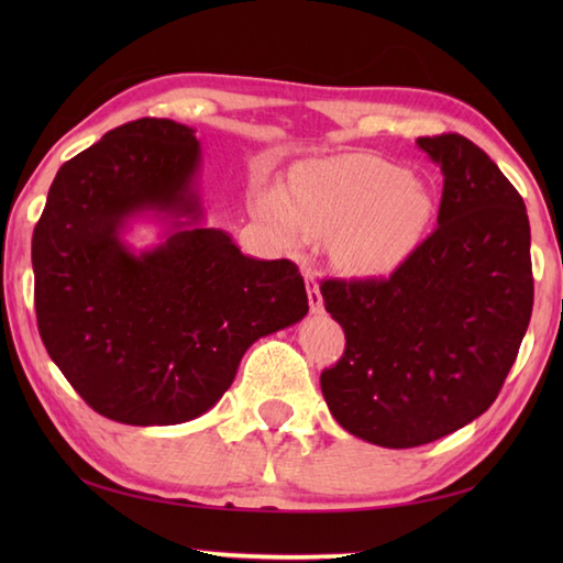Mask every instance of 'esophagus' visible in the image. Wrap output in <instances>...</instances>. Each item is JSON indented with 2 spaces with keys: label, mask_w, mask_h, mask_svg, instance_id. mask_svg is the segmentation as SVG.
I'll return each instance as SVG.
<instances>
[{
  "label": "esophagus",
  "mask_w": 563,
  "mask_h": 563,
  "mask_svg": "<svg viewBox=\"0 0 563 563\" xmlns=\"http://www.w3.org/2000/svg\"><path fill=\"white\" fill-rule=\"evenodd\" d=\"M305 283H307V297H309V309H312L314 314L324 312V300H321V292H319V283L314 275H305Z\"/></svg>",
  "instance_id": "1"
}]
</instances>
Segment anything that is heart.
Segmentation results:
<instances>
[{
	"label": "heart",
	"instance_id": "heart-1",
	"mask_svg": "<svg viewBox=\"0 0 563 563\" xmlns=\"http://www.w3.org/2000/svg\"><path fill=\"white\" fill-rule=\"evenodd\" d=\"M256 208L285 246H300L307 234H329L333 263L363 278L404 266L426 242L435 214L421 178L373 154L300 164L290 188H263Z\"/></svg>",
	"mask_w": 563,
	"mask_h": 563
}]
</instances>
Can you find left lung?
Segmentation results:
<instances>
[{
    "instance_id": "obj_1",
    "label": "left lung",
    "mask_w": 563,
    "mask_h": 563,
    "mask_svg": "<svg viewBox=\"0 0 563 563\" xmlns=\"http://www.w3.org/2000/svg\"><path fill=\"white\" fill-rule=\"evenodd\" d=\"M416 145L442 172L438 230L389 278L321 283L345 331L321 394L351 435L394 450L445 438L496 401L534 300L518 190L457 133Z\"/></svg>"
}]
</instances>
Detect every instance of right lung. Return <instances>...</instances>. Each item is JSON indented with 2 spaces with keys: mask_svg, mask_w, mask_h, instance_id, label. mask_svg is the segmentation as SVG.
<instances>
[{
  "mask_svg": "<svg viewBox=\"0 0 563 563\" xmlns=\"http://www.w3.org/2000/svg\"><path fill=\"white\" fill-rule=\"evenodd\" d=\"M196 130L140 118L59 166L33 230L35 317L47 355L93 411L128 426L194 421L249 345L292 327L307 290L292 261H261L200 224ZM170 222L135 255L129 220Z\"/></svg>",
  "mask_w": 563,
  "mask_h": 563,
  "instance_id": "obj_1",
  "label": "right lung"
}]
</instances>
